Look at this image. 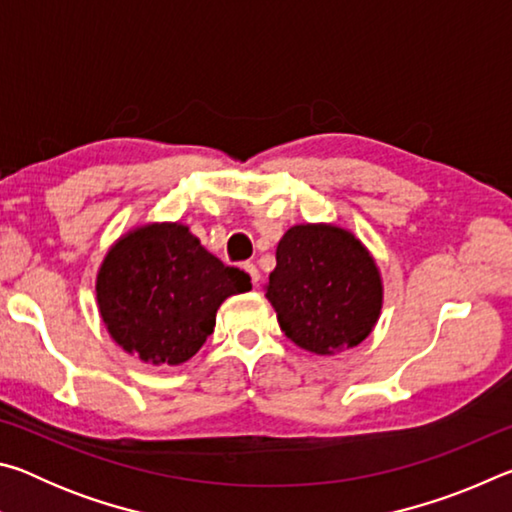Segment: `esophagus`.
<instances>
[{
	"mask_svg": "<svg viewBox=\"0 0 512 512\" xmlns=\"http://www.w3.org/2000/svg\"><path fill=\"white\" fill-rule=\"evenodd\" d=\"M244 271L248 273V277H250V280H253V284L257 287V282H259V268H257L253 262H246V264H244Z\"/></svg>",
	"mask_w": 512,
	"mask_h": 512,
	"instance_id": "esophagus-1",
	"label": "esophagus"
}]
</instances>
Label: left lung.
Returning <instances> with one entry per match:
<instances>
[{
    "label": "left lung",
    "instance_id": "8db88e82",
    "mask_svg": "<svg viewBox=\"0 0 512 512\" xmlns=\"http://www.w3.org/2000/svg\"><path fill=\"white\" fill-rule=\"evenodd\" d=\"M266 298L302 350L334 354L375 327L384 289L375 259L352 232L329 223L293 225L277 244Z\"/></svg>",
    "mask_w": 512,
    "mask_h": 512
}]
</instances>
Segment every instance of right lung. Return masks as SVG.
I'll use <instances>...</instances> for the list:
<instances>
[{"instance_id": "1", "label": "right lung", "mask_w": 512, "mask_h": 512, "mask_svg": "<svg viewBox=\"0 0 512 512\" xmlns=\"http://www.w3.org/2000/svg\"><path fill=\"white\" fill-rule=\"evenodd\" d=\"M250 277L201 246L183 223H149L108 250L99 314L117 345L153 366H180L214 332L216 309Z\"/></svg>"}]
</instances>
